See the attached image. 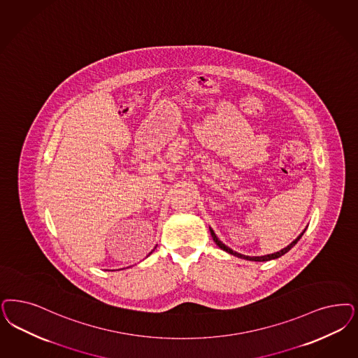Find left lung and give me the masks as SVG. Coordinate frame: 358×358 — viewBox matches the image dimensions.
Masks as SVG:
<instances>
[{
  "mask_svg": "<svg viewBox=\"0 0 358 358\" xmlns=\"http://www.w3.org/2000/svg\"><path fill=\"white\" fill-rule=\"evenodd\" d=\"M306 231V230H304ZM304 231L301 233V234L299 235L297 238H296L295 241L292 242V243H289L288 246L283 248V250H280V251H278V252H273V254H268V255H263V257H247V255H242V254H239V252H236V251H233L230 247L226 246V245H223L222 242L217 238V235L213 231V229L210 227V234L213 236V241L215 242V245L220 247V248H222L223 251H226V252H229V254H231V255H234V257H238V258H241V259H246V260H252V262H267V260L271 259H278V258H280L282 255H284L285 252H288L292 247L295 246L296 243H297V241L303 236L304 234Z\"/></svg>",
  "mask_w": 358,
  "mask_h": 358,
  "instance_id": "obj_1",
  "label": "left lung"
}]
</instances>
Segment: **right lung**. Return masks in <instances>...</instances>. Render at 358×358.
<instances>
[{
    "label": "right lung",
    "instance_id": "right-lung-1",
    "mask_svg": "<svg viewBox=\"0 0 358 358\" xmlns=\"http://www.w3.org/2000/svg\"><path fill=\"white\" fill-rule=\"evenodd\" d=\"M150 254H152V252H150Z\"/></svg>",
    "mask_w": 358,
    "mask_h": 358
}]
</instances>
